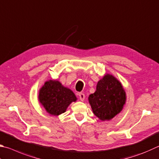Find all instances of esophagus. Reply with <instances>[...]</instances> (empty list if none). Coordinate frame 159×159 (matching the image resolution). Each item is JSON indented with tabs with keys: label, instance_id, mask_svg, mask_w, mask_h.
Wrapping results in <instances>:
<instances>
[{
	"label": "esophagus",
	"instance_id": "34e87169",
	"mask_svg": "<svg viewBox=\"0 0 159 159\" xmlns=\"http://www.w3.org/2000/svg\"><path fill=\"white\" fill-rule=\"evenodd\" d=\"M79 96L80 101H83L85 99V94L82 93V92H80V93L79 94Z\"/></svg>",
	"mask_w": 159,
	"mask_h": 159
}]
</instances>
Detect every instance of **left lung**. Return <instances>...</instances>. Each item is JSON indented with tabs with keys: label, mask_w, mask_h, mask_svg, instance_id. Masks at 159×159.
Returning a JSON list of instances; mask_svg holds the SVG:
<instances>
[{
	"label": "left lung",
	"mask_w": 159,
	"mask_h": 159,
	"mask_svg": "<svg viewBox=\"0 0 159 159\" xmlns=\"http://www.w3.org/2000/svg\"><path fill=\"white\" fill-rule=\"evenodd\" d=\"M94 114L102 120H109L119 113L126 102V94L115 78L106 74L98 82L97 90L88 98Z\"/></svg>",
	"instance_id": "8db88e82"
}]
</instances>
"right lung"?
I'll list each match as a JSON object with an SVG mask.
<instances>
[{"label": "right lung", "instance_id": "obj_1", "mask_svg": "<svg viewBox=\"0 0 159 159\" xmlns=\"http://www.w3.org/2000/svg\"><path fill=\"white\" fill-rule=\"evenodd\" d=\"M39 99L48 113L58 115L65 112L72 102H76V97L59 81L50 80L40 89Z\"/></svg>", "mask_w": 159, "mask_h": 159}]
</instances>
